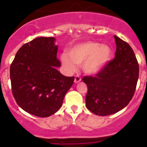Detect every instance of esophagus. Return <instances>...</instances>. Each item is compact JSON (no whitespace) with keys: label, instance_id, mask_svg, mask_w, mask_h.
Returning <instances> with one entry per match:
<instances>
[{"label":"esophagus","instance_id":"esophagus-1","mask_svg":"<svg viewBox=\"0 0 147 147\" xmlns=\"http://www.w3.org/2000/svg\"><path fill=\"white\" fill-rule=\"evenodd\" d=\"M80 81H81V78H80V76H75V78H74V82L75 83H79Z\"/></svg>","mask_w":147,"mask_h":147}]
</instances>
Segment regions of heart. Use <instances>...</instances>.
Returning a JSON list of instances; mask_svg holds the SVG:
<instances>
[{
    "instance_id": "1",
    "label": "heart",
    "mask_w": 147,
    "mask_h": 147,
    "mask_svg": "<svg viewBox=\"0 0 147 147\" xmlns=\"http://www.w3.org/2000/svg\"><path fill=\"white\" fill-rule=\"evenodd\" d=\"M113 51L108 44L85 42L74 45L69 56H61V62L68 73L76 71V66L82 65V71L89 76L96 75L105 69L112 57Z\"/></svg>"
}]
</instances>
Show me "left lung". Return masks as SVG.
Instances as JSON below:
<instances>
[{
    "mask_svg": "<svg viewBox=\"0 0 147 147\" xmlns=\"http://www.w3.org/2000/svg\"><path fill=\"white\" fill-rule=\"evenodd\" d=\"M115 58L95 76H85L88 87L85 102L96 115H109L119 112L132 99L139 75V66L130 45L114 36Z\"/></svg>",
    "mask_w": 147,
    "mask_h": 147,
    "instance_id": "8db88e82",
    "label": "left lung"
}]
</instances>
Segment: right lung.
<instances>
[{"label":"right lung","mask_w":147,"mask_h":147,"mask_svg":"<svg viewBox=\"0 0 147 147\" xmlns=\"http://www.w3.org/2000/svg\"><path fill=\"white\" fill-rule=\"evenodd\" d=\"M54 37H40L24 44L10 66L13 96L23 110L38 117L57 112L74 77L57 70L58 46Z\"/></svg>","instance_id":"add662e5"}]
</instances>
